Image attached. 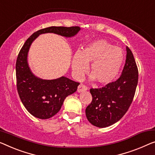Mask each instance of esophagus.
Segmentation results:
<instances>
[{
  "instance_id": "1",
  "label": "esophagus",
  "mask_w": 155,
  "mask_h": 155,
  "mask_svg": "<svg viewBox=\"0 0 155 155\" xmlns=\"http://www.w3.org/2000/svg\"><path fill=\"white\" fill-rule=\"evenodd\" d=\"M87 90V88L86 86H85V85H83V84H80V85L78 86L77 92H82L86 91Z\"/></svg>"
}]
</instances>
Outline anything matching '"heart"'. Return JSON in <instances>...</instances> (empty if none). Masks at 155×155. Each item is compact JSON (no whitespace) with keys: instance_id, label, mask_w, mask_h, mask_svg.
<instances>
[{"instance_id":"obj_1","label":"heart","mask_w":155,"mask_h":155,"mask_svg":"<svg viewBox=\"0 0 155 155\" xmlns=\"http://www.w3.org/2000/svg\"><path fill=\"white\" fill-rule=\"evenodd\" d=\"M124 62V53L121 48L114 47L104 40L91 43L84 50H77L71 61L74 77L79 79L87 71L91 63V78L100 84H110L118 74Z\"/></svg>"}]
</instances>
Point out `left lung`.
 I'll return each mask as SVG.
<instances>
[{
    "instance_id": "8db88e82",
    "label": "left lung",
    "mask_w": 155,
    "mask_h": 155,
    "mask_svg": "<svg viewBox=\"0 0 155 155\" xmlns=\"http://www.w3.org/2000/svg\"><path fill=\"white\" fill-rule=\"evenodd\" d=\"M127 55L122 74L105 87L91 89L92 100L85 109L92 125L104 128L119 121L127 111L138 84V68L131 51L126 47Z\"/></svg>"
}]
</instances>
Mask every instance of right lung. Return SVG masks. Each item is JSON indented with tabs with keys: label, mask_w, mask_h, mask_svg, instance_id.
I'll return each instance as SVG.
<instances>
[{
	"label": "right lung",
	"mask_w": 155,
	"mask_h": 155,
	"mask_svg": "<svg viewBox=\"0 0 155 155\" xmlns=\"http://www.w3.org/2000/svg\"><path fill=\"white\" fill-rule=\"evenodd\" d=\"M80 30L78 26H51L40 30L28 39L19 51L16 63L17 91L23 104L34 117L48 119L55 115L61 110L64 99L77 91L79 83L65 77L47 80L35 75L28 62L32 43L41 34L54 33L69 38Z\"/></svg>",
	"instance_id": "right-lung-1"
}]
</instances>
